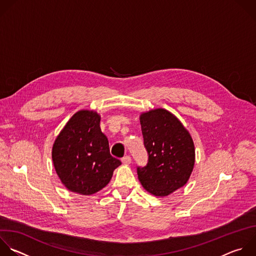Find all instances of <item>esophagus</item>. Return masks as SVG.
Listing matches in <instances>:
<instances>
[{
	"mask_svg": "<svg viewBox=\"0 0 256 256\" xmlns=\"http://www.w3.org/2000/svg\"><path fill=\"white\" fill-rule=\"evenodd\" d=\"M122 164H128L132 162V158H130V156H124V158H122Z\"/></svg>",
	"mask_w": 256,
	"mask_h": 256,
	"instance_id": "34e87169",
	"label": "esophagus"
}]
</instances>
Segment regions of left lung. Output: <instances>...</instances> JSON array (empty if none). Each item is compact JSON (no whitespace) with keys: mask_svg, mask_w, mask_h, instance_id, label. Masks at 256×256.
Wrapping results in <instances>:
<instances>
[{"mask_svg":"<svg viewBox=\"0 0 256 256\" xmlns=\"http://www.w3.org/2000/svg\"><path fill=\"white\" fill-rule=\"evenodd\" d=\"M144 166H136L142 187L154 196H166L184 186L194 166L195 148L191 136L179 120L158 108L140 116Z\"/></svg>","mask_w":256,"mask_h":256,"instance_id":"left-lung-1","label":"left lung"}]
</instances>
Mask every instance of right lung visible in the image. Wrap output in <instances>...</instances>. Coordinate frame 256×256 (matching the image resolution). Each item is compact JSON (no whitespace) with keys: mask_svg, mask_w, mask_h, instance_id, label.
I'll list each match as a JSON object with an SVG mask.
<instances>
[{"mask_svg":"<svg viewBox=\"0 0 256 256\" xmlns=\"http://www.w3.org/2000/svg\"><path fill=\"white\" fill-rule=\"evenodd\" d=\"M100 116L90 110L76 112L57 136L52 158L67 189L92 195L106 187L122 162L110 152L108 138L102 132Z\"/></svg>","mask_w":256,"mask_h":256,"instance_id":"1","label":"right lung"}]
</instances>
